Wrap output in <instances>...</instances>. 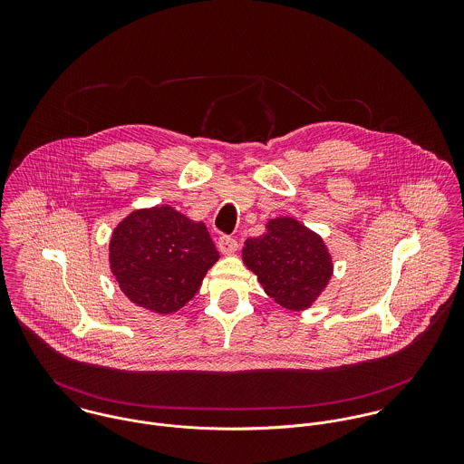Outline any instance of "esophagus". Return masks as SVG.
Here are the masks:
<instances>
[{"instance_id": "1", "label": "esophagus", "mask_w": 464, "mask_h": 464, "mask_svg": "<svg viewBox=\"0 0 464 464\" xmlns=\"http://www.w3.org/2000/svg\"><path fill=\"white\" fill-rule=\"evenodd\" d=\"M237 241H236V237H232V236H219V239H218V248L223 252V254H234L236 250H237Z\"/></svg>"}]
</instances>
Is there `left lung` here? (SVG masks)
Listing matches in <instances>:
<instances>
[{
  "mask_svg": "<svg viewBox=\"0 0 464 464\" xmlns=\"http://www.w3.org/2000/svg\"><path fill=\"white\" fill-rule=\"evenodd\" d=\"M243 261L282 307H309L332 275V261L320 236L291 218L271 219L266 234L250 237Z\"/></svg>",
  "mask_w": 464,
  "mask_h": 464,
  "instance_id": "8db88e82",
  "label": "left lung"
}]
</instances>
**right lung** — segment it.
I'll return each mask as SVG.
<instances>
[{"label":"right lung","instance_id":"obj_1","mask_svg":"<svg viewBox=\"0 0 464 464\" xmlns=\"http://www.w3.org/2000/svg\"><path fill=\"white\" fill-rule=\"evenodd\" d=\"M218 259L207 227L171 207L135 210L111 239V267L121 291L160 314L184 307Z\"/></svg>","mask_w":464,"mask_h":464}]
</instances>
